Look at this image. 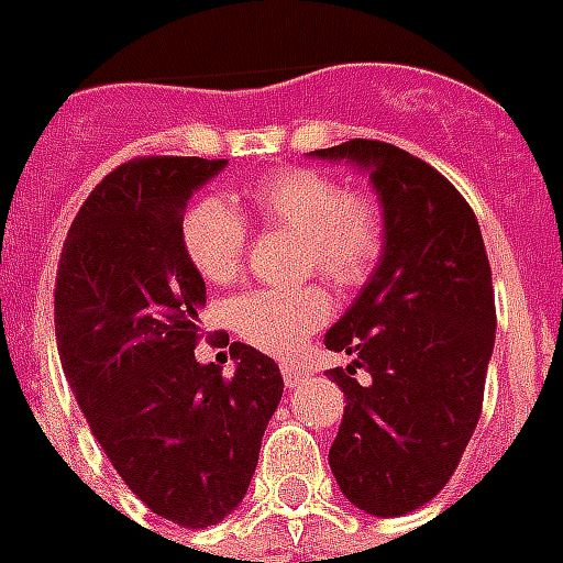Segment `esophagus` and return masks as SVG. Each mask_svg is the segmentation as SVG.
I'll use <instances>...</instances> for the list:
<instances>
[{"mask_svg":"<svg viewBox=\"0 0 563 563\" xmlns=\"http://www.w3.org/2000/svg\"><path fill=\"white\" fill-rule=\"evenodd\" d=\"M280 372H283V380H286V386H298L303 377L310 375V366H300V363H283Z\"/></svg>","mask_w":563,"mask_h":563,"instance_id":"34e87169","label":"esophagus"}]
</instances>
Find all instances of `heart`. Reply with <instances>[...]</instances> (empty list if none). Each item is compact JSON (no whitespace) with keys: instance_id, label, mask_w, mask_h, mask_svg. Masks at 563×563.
I'll use <instances>...</instances> for the list:
<instances>
[{"instance_id":"b5f03b06","label":"heart","mask_w":563,"mask_h":563,"mask_svg":"<svg viewBox=\"0 0 563 563\" xmlns=\"http://www.w3.org/2000/svg\"><path fill=\"white\" fill-rule=\"evenodd\" d=\"M244 212L265 230H286L300 242V272L321 274L339 289L368 280L384 253V206L368 191H342L336 179L312 167L272 170L244 191ZM188 263L209 283L239 277L247 247V224L233 206L206 197L183 221ZM233 328L268 354H295L303 339L330 319L328 291L253 289L230 307Z\"/></svg>"}]
</instances>
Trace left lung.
<instances>
[{
    "instance_id": "obj_1",
    "label": "left lung",
    "mask_w": 563,
    "mask_h": 563,
    "mask_svg": "<svg viewBox=\"0 0 563 563\" xmlns=\"http://www.w3.org/2000/svg\"><path fill=\"white\" fill-rule=\"evenodd\" d=\"M310 156L368 170L384 206L380 263L324 336L354 357L330 368L345 393L330 470L351 505L401 517L449 484L482 416L496 339L490 260L470 203L422 158L368 139Z\"/></svg>"
}]
</instances>
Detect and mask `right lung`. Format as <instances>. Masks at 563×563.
I'll use <instances>...</instances> for the list:
<instances>
[{"label": "right lung", "mask_w": 563, "mask_h": 563, "mask_svg": "<svg viewBox=\"0 0 563 563\" xmlns=\"http://www.w3.org/2000/svg\"><path fill=\"white\" fill-rule=\"evenodd\" d=\"M227 158L144 156L81 203L55 280L64 375L97 443L153 514L183 529L221 522L247 493L283 396L268 354L233 342L235 372L197 363L206 283L183 214Z\"/></svg>", "instance_id": "right-lung-1"}]
</instances>
